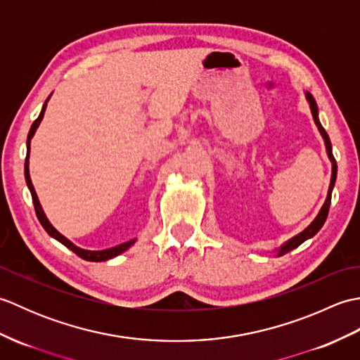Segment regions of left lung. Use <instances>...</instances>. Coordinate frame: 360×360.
<instances>
[{
    "instance_id": "obj_1",
    "label": "left lung",
    "mask_w": 360,
    "mask_h": 360,
    "mask_svg": "<svg viewBox=\"0 0 360 360\" xmlns=\"http://www.w3.org/2000/svg\"><path fill=\"white\" fill-rule=\"evenodd\" d=\"M307 97H308V102H309V105H311L312 117H314V122H316V125H317V128H319L320 134L323 136L325 145H326V151H328V156H330L331 162H333L331 184H330V190H328L326 201H325V204H323V207L320 209L317 218H316L314 221H312V223H311L307 229H304V231H303L302 233H298L297 236H294L292 240H289V241L285 244V246H283V248L280 249L278 255H285V254H288L289 250H292V249L298 248V246H300L302 243H304L307 240L312 238V236H314V235L320 231V229H322V226L325 224V221H326V218H328V212H330L331 193H333V188H334V184H335V176H338V162H335V159H334V156H333V148H331V141H330V137H328V134H326V131H325V128H323L322 125H320V122H319V116H317V103H316V101H314V97H312L309 93L307 94Z\"/></svg>"
}]
</instances>
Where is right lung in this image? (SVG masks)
<instances>
[{"instance_id": "add662e5", "label": "right lung", "mask_w": 360, "mask_h": 360, "mask_svg": "<svg viewBox=\"0 0 360 360\" xmlns=\"http://www.w3.org/2000/svg\"><path fill=\"white\" fill-rule=\"evenodd\" d=\"M48 98H49V97H48ZM44 108H46V103L43 105L40 116H38V117L34 120L32 127H30V129H29V134H27V155H26V162H25V178H26V184H27V187H29V190H30V195H32V202H34V207H35V213H37L38 221H40V224L43 226L44 231L48 232V233L52 236V238H56L57 241L65 244V246H66L68 249H71V250L74 252V254H77L80 258L86 259V262H105V259H110V258H114V257L120 255L122 252H125L129 246H133L136 240H129V241H127V243L119 244V246H114V248L105 249V250H85V249H80V248H77V246H74V244H72L70 240H66L62 233H58V232L56 231V229L52 227V224L49 223L48 218H46L44 212H43L41 205H40V201H38L37 193H35V190H34L32 181H30V176H29V147H30L29 143H30V139H32V136H34V133H35L37 127L40 125V120L43 119Z\"/></svg>"}]
</instances>
